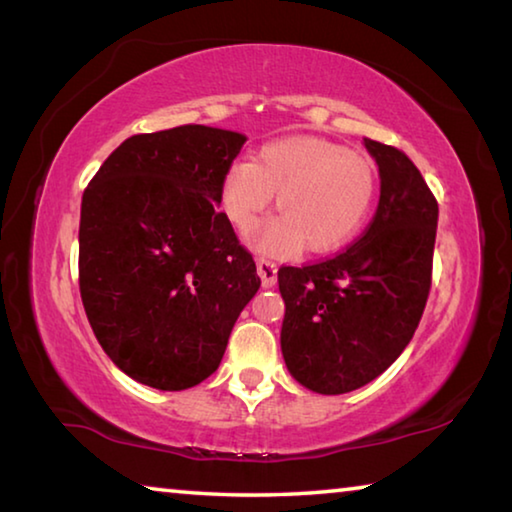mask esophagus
Listing matches in <instances>:
<instances>
[{
    "instance_id": "esophagus-1",
    "label": "esophagus",
    "mask_w": 512,
    "mask_h": 512,
    "mask_svg": "<svg viewBox=\"0 0 512 512\" xmlns=\"http://www.w3.org/2000/svg\"><path fill=\"white\" fill-rule=\"evenodd\" d=\"M257 273L262 277V284L264 287H273L277 282V264L273 259H266V257H259L257 259Z\"/></svg>"
}]
</instances>
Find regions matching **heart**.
<instances>
[{
  "mask_svg": "<svg viewBox=\"0 0 512 512\" xmlns=\"http://www.w3.org/2000/svg\"><path fill=\"white\" fill-rule=\"evenodd\" d=\"M275 196L280 214L262 225L253 244L266 253H329L348 244L368 221L377 171L368 158L316 137H289L259 149L255 162L225 171L221 207L239 232L257 223Z\"/></svg>",
  "mask_w": 512,
  "mask_h": 512,
  "instance_id": "b5f03b06",
  "label": "heart"
}]
</instances>
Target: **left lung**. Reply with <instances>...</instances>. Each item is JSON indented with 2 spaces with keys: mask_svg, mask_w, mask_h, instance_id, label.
Masks as SVG:
<instances>
[{
  "mask_svg": "<svg viewBox=\"0 0 512 512\" xmlns=\"http://www.w3.org/2000/svg\"><path fill=\"white\" fill-rule=\"evenodd\" d=\"M381 194L366 232L334 257L277 271L282 354L302 386L357 391L413 339L431 289L438 201L404 151L366 140Z\"/></svg>",
  "mask_w": 512,
  "mask_h": 512,
  "instance_id": "1",
  "label": "left lung"
}]
</instances>
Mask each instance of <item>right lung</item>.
Returning a JSON list of instances; mask_svg holds the SVG:
<instances>
[{
  "instance_id": "right-lung-1",
  "label": "right lung",
  "mask_w": 512,
  "mask_h": 512,
  "mask_svg": "<svg viewBox=\"0 0 512 512\" xmlns=\"http://www.w3.org/2000/svg\"><path fill=\"white\" fill-rule=\"evenodd\" d=\"M246 137L185 124L121 142L83 192L79 289L103 352L160 391L219 368L259 284L221 203Z\"/></svg>"
}]
</instances>
